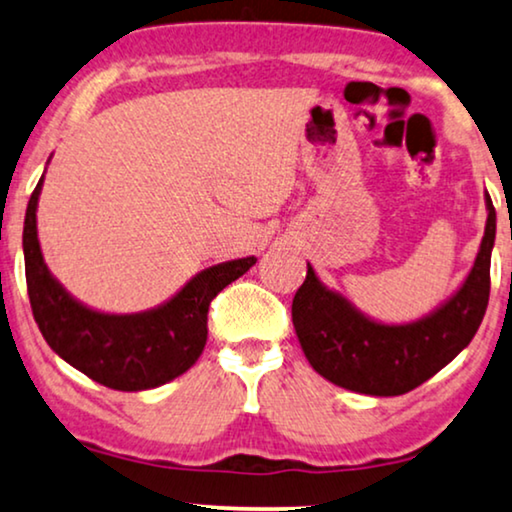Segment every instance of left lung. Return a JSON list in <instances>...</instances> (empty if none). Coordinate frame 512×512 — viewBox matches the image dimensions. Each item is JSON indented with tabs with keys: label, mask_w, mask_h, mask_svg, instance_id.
Wrapping results in <instances>:
<instances>
[{
	"label": "left lung",
	"mask_w": 512,
	"mask_h": 512,
	"mask_svg": "<svg viewBox=\"0 0 512 512\" xmlns=\"http://www.w3.org/2000/svg\"><path fill=\"white\" fill-rule=\"evenodd\" d=\"M487 224L466 281L438 309L412 323L386 325L320 283L311 264L292 299V325L313 370L365 395H403L459 356L485 318L496 210L485 194Z\"/></svg>",
	"instance_id": "obj_1"
}]
</instances>
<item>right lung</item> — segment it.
<instances>
[{"mask_svg": "<svg viewBox=\"0 0 512 512\" xmlns=\"http://www.w3.org/2000/svg\"><path fill=\"white\" fill-rule=\"evenodd\" d=\"M44 175L27 203L23 227L25 278L32 313L46 344L65 363L114 391H147L185 374L208 339V306L257 257L215 264L173 297L140 313H105L81 304L46 267L37 236Z\"/></svg>", "mask_w": 512, "mask_h": 512, "instance_id": "right-lung-1", "label": "right lung"}]
</instances>
